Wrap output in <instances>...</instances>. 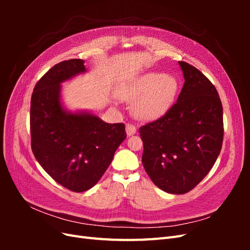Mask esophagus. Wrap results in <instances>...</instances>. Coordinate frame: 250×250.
<instances>
[{
    "instance_id": "esophagus-1",
    "label": "esophagus",
    "mask_w": 250,
    "mask_h": 250,
    "mask_svg": "<svg viewBox=\"0 0 250 250\" xmlns=\"http://www.w3.org/2000/svg\"><path fill=\"white\" fill-rule=\"evenodd\" d=\"M126 132H127V135H133L135 132H137V128H135L132 124H127Z\"/></svg>"
}]
</instances>
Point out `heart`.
Here are the masks:
<instances>
[{
    "label": "heart",
    "mask_w": 250,
    "mask_h": 250,
    "mask_svg": "<svg viewBox=\"0 0 250 250\" xmlns=\"http://www.w3.org/2000/svg\"><path fill=\"white\" fill-rule=\"evenodd\" d=\"M177 90L175 78L167 75L150 73L133 82L122 93L127 101H139L135 110L141 117H152L161 113L173 100Z\"/></svg>",
    "instance_id": "1"
}]
</instances>
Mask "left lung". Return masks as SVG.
Returning a JSON list of instances; mask_svg holds the SVG:
<instances>
[{"label": "left lung", "mask_w": 250, "mask_h": 250, "mask_svg": "<svg viewBox=\"0 0 250 250\" xmlns=\"http://www.w3.org/2000/svg\"><path fill=\"white\" fill-rule=\"evenodd\" d=\"M185 83L176 102L140 127L142 163L153 184L171 194H186L208 175L223 143V108L215 85L185 62Z\"/></svg>", "instance_id": "left-lung-1"}]
</instances>
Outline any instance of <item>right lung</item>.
I'll return each instance as SVG.
<instances>
[{
    "mask_svg": "<svg viewBox=\"0 0 250 250\" xmlns=\"http://www.w3.org/2000/svg\"><path fill=\"white\" fill-rule=\"evenodd\" d=\"M82 59L55 64L37 81L30 105L31 148L43 170L73 192L94 187L126 139L123 123L108 124L89 113H71L60 104V83L85 72Z\"/></svg>",
    "mask_w": 250,
    "mask_h": 250,
    "instance_id": "add662e5",
    "label": "right lung"
}]
</instances>
